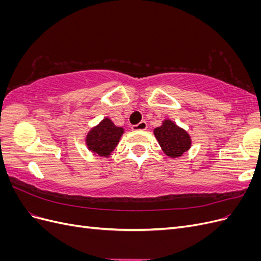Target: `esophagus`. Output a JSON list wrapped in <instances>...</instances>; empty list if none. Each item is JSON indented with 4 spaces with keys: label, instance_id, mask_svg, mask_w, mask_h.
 Returning a JSON list of instances; mask_svg holds the SVG:
<instances>
[{
    "label": "esophagus",
    "instance_id": "1",
    "mask_svg": "<svg viewBox=\"0 0 261 261\" xmlns=\"http://www.w3.org/2000/svg\"><path fill=\"white\" fill-rule=\"evenodd\" d=\"M148 127L147 123L145 121H141L140 123H138L137 125H133L132 126V129L133 130H145Z\"/></svg>",
    "mask_w": 261,
    "mask_h": 261
}]
</instances>
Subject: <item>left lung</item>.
I'll use <instances>...</instances> for the list:
<instances>
[{"label":"left lung","mask_w":261,"mask_h":261,"mask_svg":"<svg viewBox=\"0 0 261 261\" xmlns=\"http://www.w3.org/2000/svg\"><path fill=\"white\" fill-rule=\"evenodd\" d=\"M153 133L162 150L169 156H180L191 147L188 134L171 121H164L163 125L156 127Z\"/></svg>","instance_id":"left-lung-1"}]
</instances>
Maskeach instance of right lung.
Returning <instances> with one entry per match:
<instances>
[{"label":"right lung","instance_id":"right-lung-1","mask_svg":"<svg viewBox=\"0 0 261 261\" xmlns=\"http://www.w3.org/2000/svg\"><path fill=\"white\" fill-rule=\"evenodd\" d=\"M123 128L115 126L110 118H105L97 127L91 129L86 143L90 151L101 156H108L117 145Z\"/></svg>","mask_w":261,"mask_h":261}]
</instances>
